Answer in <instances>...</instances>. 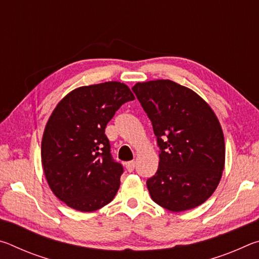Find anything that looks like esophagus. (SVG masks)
Returning a JSON list of instances; mask_svg holds the SVG:
<instances>
[{"label": "esophagus", "mask_w": 259, "mask_h": 259, "mask_svg": "<svg viewBox=\"0 0 259 259\" xmlns=\"http://www.w3.org/2000/svg\"><path fill=\"white\" fill-rule=\"evenodd\" d=\"M125 168L129 172H133L135 170V161H129L125 163Z\"/></svg>", "instance_id": "34e87169"}]
</instances>
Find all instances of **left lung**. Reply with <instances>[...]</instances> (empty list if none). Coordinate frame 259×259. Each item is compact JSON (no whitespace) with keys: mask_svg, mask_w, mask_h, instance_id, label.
Segmentation results:
<instances>
[{"mask_svg":"<svg viewBox=\"0 0 259 259\" xmlns=\"http://www.w3.org/2000/svg\"><path fill=\"white\" fill-rule=\"evenodd\" d=\"M133 91L160 148L159 168L146 182L152 200L174 212L202 204L218 186L225 163L224 135L212 109L170 80L137 83Z\"/></svg>","mask_w":259,"mask_h":259,"instance_id":"obj_1","label":"left lung"}]
</instances>
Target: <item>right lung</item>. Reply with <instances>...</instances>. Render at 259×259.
<instances>
[{"mask_svg":"<svg viewBox=\"0 0 259 259\" xmlns=\"http://www.w3.org/2000/svg\"><path fill=\"white\" fill-rule=\"evenodd\" d=\"M135 97L120 82L81 87L57 105L42 138L48 184L60 201L90 212L111 202L123 166L111 154L105 128L122 105Z\"/></svg>","mask_w":259,"mask_h":259,"instance_id":"add662e5","label":"right lung"}]
</instances>
